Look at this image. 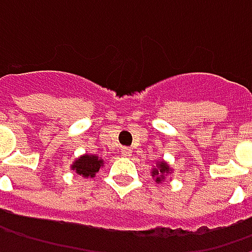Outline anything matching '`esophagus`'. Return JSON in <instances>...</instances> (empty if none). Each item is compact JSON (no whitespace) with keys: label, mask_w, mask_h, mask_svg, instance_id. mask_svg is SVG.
I'll use <instances>...</instances> for the list:
<instances>
[{"label":"esophagus","mask_w":252,"mask_h":252,"mask_svg":"<svg viewBox=\"0 0 252 252\" xmlns=\"http://www.w3.org/2000/svg\"><path fill=\"white\" fill-rule=\"evenodd\" d=\"M131 152H132V150H131L129 147H123V149H121V155L126 156V158H128V156L131 155Z\"/></svg>","instance_id":"34e87169"}]
</instances>
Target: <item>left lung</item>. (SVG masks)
I'll return each instance as SVG.
<instances>
[{
  "label": "left lung",
  "instance_id": "1",
  "mask_svg": "<svg viewBox=\"0 0 252 252\" xmlns=\"http://www.w3.org/2000/svg\"><path fill=\"white\" fill-rule=\"evenodd\" d=\"M168 172H169L168 165H166V163H163V162H160V163H159V169H155L152 174L156 176V182H160L162 179H165L163 175H165V174H168Z\"/></svg>",
  "mask_w": 252,
  "mask_h": 252
}]
</instances>
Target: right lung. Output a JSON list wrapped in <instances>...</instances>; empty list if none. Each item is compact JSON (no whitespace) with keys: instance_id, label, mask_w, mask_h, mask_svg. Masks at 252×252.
<instances>
[{"instance_id":"obj_1","label":"right lung","mask_w":252,"mask_h":252,"mask_svg":"<svg viewBox=\"0 0 252 252\" xmlns=\"http://www.w3.org/2000/svg\"><path fill=\"white\" fill-rule=\"evenodd\" d=\"M103 160L99 159L97 156H93V155H84L81 156L80 159H77L76 163L71 166L74 171H76L78 175L83 176H93L97 171L99 168L102 166Z\"/></svg>"}]
</instances>
